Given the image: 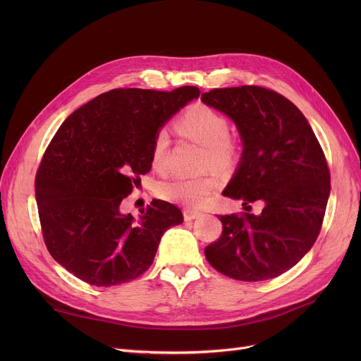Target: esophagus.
Masks as SVG:
<instances>
[{"label":"esophagus","instance_id":"34e87169","mask_svg":"<svg viewBox=\"0 0 361 361\" xmlns=\"http://www.w3.org/2000/svg\"><path fill=\"white\" fill-rule=\"evenodd\" d=\"M183 215H184V219H185V221H193V219H196L197 216H200V212L192 211V209H184Z\"/></svg>","mask_w":361,"mask_h":361}]
</instances>
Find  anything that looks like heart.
Segmentation results:
<instances>
[{
    "mask_svg": "<svg viewBox=\"0 0 361 361\" xmlns=\"http://www.w3.org/2000/svg\"><path fill=\"white\" fill-rule=\"evenodd\" d=\"M176 128L183 136L192 139L204 147V166L230 168L238 158V143L230 136V123L216 109L196 104L187 108L176 123ZM169 136L166 130H158L150 146L152 166L165 171ZM221 180L216 174L199 177H173L157 187V195L173 203L188 207H199L207 202L219 187Z\"/></svg>",
    "mask_w": 361,
    "mask_h": 361,
    "instance_id": "obj_1",
    "label": "heart"
}]
</instances>
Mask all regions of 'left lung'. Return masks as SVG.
I'll return each instance as SVG.
<instances>
[{
  "label": "left lung",
  "instance_id": "obj_1",
  "mask_svg": "<svg viewBox=\"0 0 361 361\" xmlns=\"http://www.w3.org/2000/svg\"><path fill=\"white\" fill-rule=\"evenodd\" d=\"M202 102L231 117L243 157L224 196L264 203L262 214L219 215L221 237L204 249L211 267L238 281H264L291 269L314 244L331 192L324 150L301 111L255 85L212 89Z\"/></svg>",
  "mask_w": 361,
  "mask_h": 361
}]
</instances>
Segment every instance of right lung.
I'll use <instances>...</instances> for the list:
<instances>
[{"mask_svg": "<svg viewBox=\"0 0 361 361\" xmlns=\"http://www.w3.org/2000/svg\"><path fill=\"white\" fill-rule=\"evenodd\" d=\"M200 90L112 89L75 109L49 142L35 178L42 237L51 256L79 279L111 287L145 274L164 233L183 222L154 200L139 222L120 203L149 173L158 128Z\"/></svg>", "mask_w": 361, "mask_h": 361, "instance_id": "add662e5", "label": "right lung"}]
</instances>
